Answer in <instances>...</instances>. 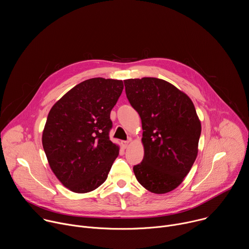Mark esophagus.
I'll use <instances>...</instances> for the list:
<instances>
[{
	"instance_id": "34e87169",
	"label": "esophagus",
	"mask_w": 249,
	"mask_h": 249,
	"mask_svg": "<svg viewBox=\"0 0 249 249\" xmlns=\"http://www.w3.org/2000/svg\"><path fill=\"white\" fill-rule=\"evenodd\" d=\"M129 143H130V141H122V142H121V145H122V147H123L124 149H126V148L129 146Z\"/></svg>"
}]
</instances>
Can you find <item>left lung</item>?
I'll use <instances>...</instances> for the list:
<instances>
[{"instance_id": "1", "label": "left lung", "mask_w": 249, "mask_h": 249, "mask_svg": "<svg viewBox=\"0 0 249 249\" xmlns=\"http://www.w3.org/2000/svg\"><path fill=\"white\" fill-rule=\"evenodd\" d=\"M143 128L144 159L133 167L139 183L163 194L179 186L198 154L201 122L187 94L157 78L124 81Z\"/></svg>"}]
</instances>
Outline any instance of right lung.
Instances as JSON below:
<instances>
[{"mask_svg": "<svg viewBox=\"0 0 249 249\" xmlns=\"http://www.w3.org/2000/svg\"><path fill=\"white\" fill-rule=\"evenodd\" d=\"M122 81L93 78L63 95L49 111L42 145L60 182L76 193L90 192L107 178L119 154L109 140L110 112Z\"/></svg>", "mask_w": 249, "mask_h": 249, "instance_id": "add662e5", "label": "right lung"}]
</instances>
